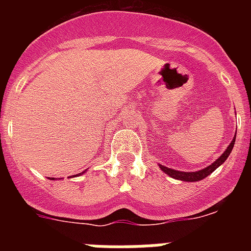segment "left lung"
I'll list each match as a JSON object with an SVG mask.
<instances>
[{
	"label": "left lung",
	"mask_w": 251,
	"mask_h": 251,
	"mask_svg": "<svg viewBox=\"0 0 251 251\" xmlns=\"http://www.w3.org/2000/svg\"><path fill=\"white\" fill-rule=\"evenodd\" d=\"M235 138H236V137H234V139H232V142L229 145L227 150H226L225 152H224L223 154H221V156L219 157V158H217L214 163H212V165H210L208 167L203 168V170L197 171V172H181V171L172 170V168L165 167V166H161V165H159V167H161V170L163 171L165 174H167L168 176H171L172 178L181 179V181H186V182H195V181H200V179H203L205 177H207L208 175H211L212 172H214V171L219 167V166H221L224 162L226 161V158L229 157V154L231 153L232 148H234Z\"/></svg>",
	"instance_id": "8db88e82"
}]
</instances>
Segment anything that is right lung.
Listing matches in <instances>:
<instances>
[{
    "label": "right lung",
    "instance_id": "1",
    "mask_svg": "<svg viewBox=\"0 0 251 251\" xmlns=\"http://www.w3.org/2000/svg\"><path fill=\"white\" fill-rule=\"evenodd\" d=\"M79 175H80V174H79ZM52 179H54V178H52Z\"/></svg>",
    "mask_w": 251,
    "mask_h": 251
}]
</instances>
